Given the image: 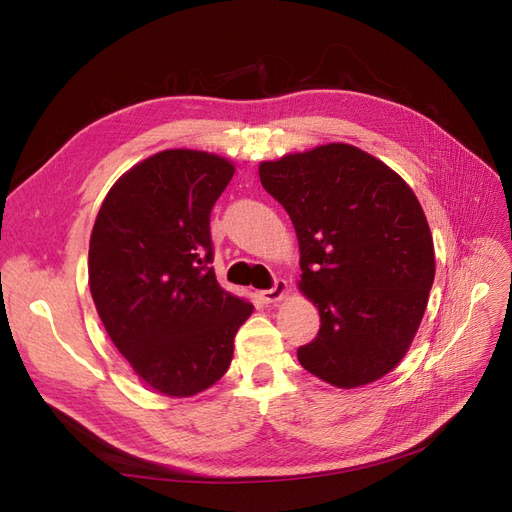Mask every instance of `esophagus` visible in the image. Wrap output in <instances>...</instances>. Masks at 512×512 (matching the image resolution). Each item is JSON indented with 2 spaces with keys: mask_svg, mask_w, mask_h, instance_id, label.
Here are the masks:
<instances>
[{
  "mask_svg": "<svg viewBox=\"0 0 512 512\" xmlns=\"http://www.w3.org/2000/svg\"><path fill=\"white\" fill-rule=\"evenodd\" d=\"M287 291H289L287 281H283V279H276V281H274V285H272L270 289L259 291V296H261V300H266V302H276V300H281V298L287 294Z\"/></svg>",
  "mask_w": 512,
  "mask_h": 512,
  "instance_id": "1",
  "label": "esophagus"
}]
</instances>
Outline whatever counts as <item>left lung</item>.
Segmentation results:
<instances>
[{"mask_svg":"<svg viewBox=\"0 0 512 512\" xmlns=\"http://www.w3.org/2000/svg\"><path fill=\"white\" fill-rule=\"evenodd\" d=\"M300 244V289L317 304L302 367L339 388L390 373L425 315L435 276L429 223L414 191L382 160L347 143L259 165Z\"/></svg>","mask_w":512,"mask_h":512,"instance_id":"left-lung-1","label":"left lung"}]
</instances>
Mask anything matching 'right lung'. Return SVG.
Listing matches in <instances>:
<instances>
[{"mask_svg":"<svg viewBox=\"0 0 512 512\" xmlns=\"http://www.w3.org/2000/svg\"><path fill=\"white\" fill-rule=\"evenodd\" d=\"M229 160L165 150L113 184L90 240V291L118 352L167 397H193L229 369L253 304L216 281L210 212Z\"/></svg>","mask_w":512,"mask_h":512,"instance_id":"right-lung-1","label":"right lung"}]
</instances>
